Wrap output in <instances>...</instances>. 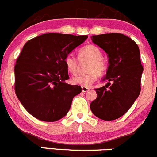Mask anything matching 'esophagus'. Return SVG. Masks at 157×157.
Masks as SVG:
<instances>
[{
  "instance_id": "1",
  "label": "esophagus",
  "mask_w": 157,
  "mask_h": 157,
  "mask_svg": "<svg viewBox=\"0 0 157 157\" xmlns=\"http://www.w3.org/2000/svg\"><path fill=\"white\" fill-rule=\"evenodd\" d=\"M89 90H90V89L88 88V87H85V86H82V92H86V91H88Z\"/></svg>"
}]
</instances>
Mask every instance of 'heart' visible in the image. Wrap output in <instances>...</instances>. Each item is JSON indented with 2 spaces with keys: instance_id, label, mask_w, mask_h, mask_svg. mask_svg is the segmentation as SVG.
I'll use <instances>...</instances> for the list:
<instances>
[{
  "instance_id": "heart-1",
  "label": "heart",
  "mask_w": 157,
  "mask_h": 157,
  "mask_svg": "<svg viewBox=\"0 0 157 157\" xmlns=\"http://www.w3.org/2000/svg\"><path fill=\"white\" fill-rule=\"evenodd\" d=\"M102 53L98 47L94 45H88L82 48L79 51V58L90 59L87 66L86 74L78 75L72 78V82L82 86H90L96 81L98 75H103L106 70V65L102 59ZM64 64L67 71L75 74L78 71L77 59L71 55L67 56L64 59Z\"/></svg>"
}]
</instances>
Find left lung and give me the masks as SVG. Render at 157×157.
Listing matches in <instances>:
<instances>
[{
  "instance_id": "8db88e82",
  "label": "left lung",
  "mask_w": 157,
  "mask_h": 157,
  "mask_svg": "<svg viewBox=\"0 0 157 157\" xmlns=\"http://www.w3.org/2000/svg\"><path fill=\"white\" fill-rule=\"evenodd\" d=\"M93 42L107 53L109 66L102 81L112 82L96 89L97 98L91 102L94 115L103 120H114L130 109L141 92L143 67L135 41L118 33L94 35Z\"/></svg>"
}]
</instances>
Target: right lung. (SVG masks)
I'll use <instances>...</instances> for the list:
<instances>
[{"label":"right lung","instance_id":"1","mask_svg":"<svg viewBox=\"0 0 157 157\" xmlns=\"http://www.w3.org/2000/svg\"><path fill=\"white\" fill-rule=\"evenodd\" d=\"M88 37L48 33L32 38L23 46L15 66V91L25 109L37 120L55 122L68 112L80 86L69 78L67 56Z\"/></svg>","mask_w":157,"mask_h":157}]
</instances>
